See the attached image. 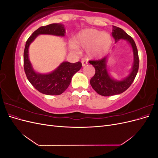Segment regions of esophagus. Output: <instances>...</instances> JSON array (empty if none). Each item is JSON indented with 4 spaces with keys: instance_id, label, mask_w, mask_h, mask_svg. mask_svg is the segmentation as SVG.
Segmentation results:
<instances>
[{
    "instance_id": "obj_1",
    "label": "esophagus",
    "mask_w": 158,
    "mask_h": 158,
    "mask_svg": "<svg viewBox=\"0 0 158 158\" xmlns=\"http://www.w3.org/2000/svg\"><path fill=\"white\" fill-rule=\"evenodd\" d=\"M81 63H82V64L83 66L88 64V62L85 60H82V61H81Z\"/></svg>"
}]
</instances>
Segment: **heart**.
<instances>
[{
    "instance_id": "obj_1",
    "label": "heart",
    "mask_w": 158,
    "mask_h": 158,
    "mask_svg": "<svg viewBox=\"0 0 158 158\" xmlns=\"http://www.w3.org/2000/svg\"><path fill=\"white\" fill-rule=\"evenodd\" d=\"M76 45L87 49V53L92 58L103 56L109 49L111 45V38L107 33L89 29L80 32L74 38ZM71 44V48L77 50V47Z\"/></svg>"
}]
</instances>
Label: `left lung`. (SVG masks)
<instances>
[{"instance_id": "left-lung-1", "label": "left lung", "mask_w": 158, "mask_h": 158, "mask_svg": "<svg viewBox=\"0 0 158 158\" xmlns=\"http://www.w3.org/2000/svg\"><path fill=\"white\" fill-rule=\"evenodd\" d=\"M112 35L115 41L123 39L130 43L134 52V65L131 74L121 81H116L110 77L106 67L107 56L102 59L89 60L95 69V73L90 80V84L98 94L103 96H110L121 94L126 91L132 84L139 68V57L135 41L121 28L113 26Z\"/></svg>"}]
</instances>
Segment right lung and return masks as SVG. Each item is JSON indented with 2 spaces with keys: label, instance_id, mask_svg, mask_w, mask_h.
Masks as SVG:
<instances>
[{
  "label": "right lung",
  "instance_id": "right-lung-1",
  "mask_svg": "<svg viewBox=\"0 0 158 158\" xmlns=\"http://www.w3.org/2000/svg\"><path fill=\"white\" fill-rule=\"evenodd\" d=\"M65 29L59 23L41 26L28 38L23 52V68L27 80L40 92L49 95H58L68 88L73 75L82 67L80 61L76 63L64 62L55 71L48 74H37L33 70L28 59V48L35 38L40 34L64 36Z\"/></svg>",
  "mask_w": 158,
  "mask_h": 158
}]
</instances>
